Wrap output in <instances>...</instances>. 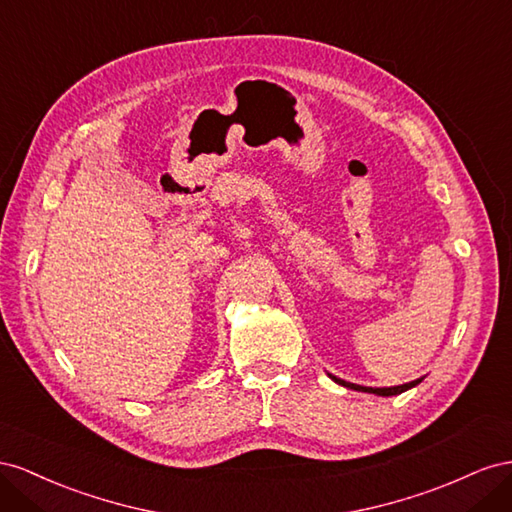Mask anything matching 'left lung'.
Here are the masks:
<instances>
[{"label":"left lung","instance_id":"1","mask_svg":"<svg viewBox=\"0 0 512 512\" xmlns=\"http://www.w3.org/2000/svg\"><path fill=\"white\" fill-rule=\"evenodd\" d=\"M330 377H332V375H330ZM332 379H334V382H337V384L345 386V388L360 390V392H373V394H379V397H392V394H401V392L410 390V388H414L416 384H420V382H422V379H414V382H410V384H403V386H392V388H367V386H358V384L343 382V379H339V377H332Z\"/></svg>","mask_w":512,"mask_h":512}]
</instances>
